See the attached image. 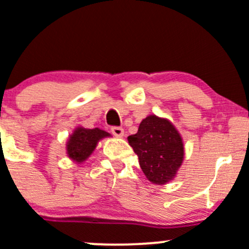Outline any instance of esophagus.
Wrapping results in <instances>:
<instances>
[{"instance_id":"esophagus-1","label":"esophagus","mask_w":249,"mask_h":249,"mask_svg":"<svg viewBox=\"0 0 249 249\" xmlns=\"http://www.w3.org/2000/svg\"><path fill=\"white\" fill-rule=\"evenodd\" d=\"M110 131H112V134L117 137L124 136V129L120 126H112L110 127Z\"/></svg>"}]
</instances>
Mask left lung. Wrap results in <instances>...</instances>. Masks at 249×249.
Segmentation results:
<instances>
[{
  "label": "left lung",
  "mask_w": 249,
  "mask_h": 249,
  "mask_svg": "<svg viewBox=\"0 0 249 249\" xmlns=\"http://www.w3.org/2000/svg\"><path fill=\"white\" fill-rule=\"evenodd\" d=\"M127 140L151 182L163 185L175 178L183 160V143L169 120L149 115L142 120L139 131Z\"/></svg>",
  "instance_id": "1"
}]
</instances>
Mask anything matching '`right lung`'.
<instances>
[{
  "instance_id": "right-lung-1",
  "label": "right lung",
  "mask_w": 249,
  "mask_h": 249,
  "mask_svg": "<svg viewBox=\"0 0 249 249\" xmlns=\"http://www.w3.org/2000/svg\"><path fill=\"white\" fill-rule=\"evenodd\" d=\"M107 136H110V135L98 127L96 129L78 127L67 143V152H68L69 158L81 163L92 153L97 142Z\"/></svg>"
}]
</instances>
